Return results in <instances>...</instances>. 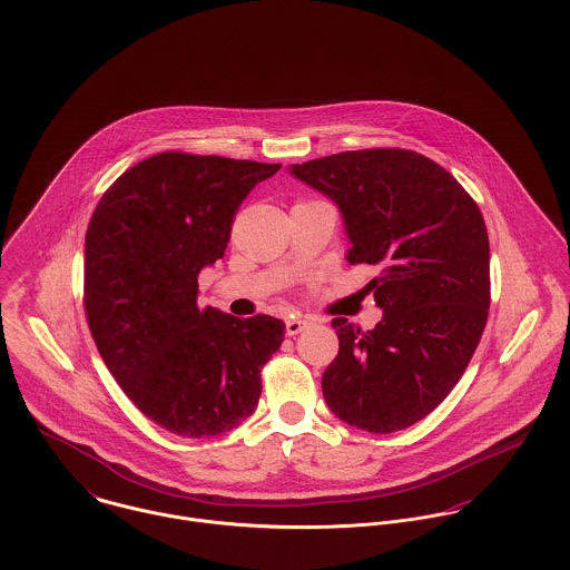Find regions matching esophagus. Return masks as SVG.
I'll return each mask as SVG.
<instances>
[{"label":"esophagus","mask_w":570,"mask_h":570,"mask_svg":"<svg viewBox=\"0 0 570 570\" xmlns=\"http://www.w3.org/2000/svg\"><path fill=\"white\" fill-rule=\"evenodd\" d=\"M307 326H309V321H305V318H289L285 323V331H287V335H298Z\"/></svg>","instance_id":"34e87169"}]
</instances>
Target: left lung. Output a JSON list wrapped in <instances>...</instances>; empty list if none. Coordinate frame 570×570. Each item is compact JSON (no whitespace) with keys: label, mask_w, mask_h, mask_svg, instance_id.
Returning a JSON list of instances; mask_svg holds the SVG:
<instances>
[{"label":"left lung","mask_w":570,"mask_h":570,"mask_svg":"<svg viewBox=\"0 0 570 570\" xmlns=\"http://www.w3.org/2000/svg\"><path fill=\"white\" fill-rule=\"evenodd\" d=\"M289 173L337 204L346 261L382 269L366 285L382 309L375 328L331 321L340 348L323 375L326 406L366 432L404 430L450 395L481 342L485 219L443 166L406 149L344 151Z\"/></svg>","instance_id":"obj_1"}]
</instances>
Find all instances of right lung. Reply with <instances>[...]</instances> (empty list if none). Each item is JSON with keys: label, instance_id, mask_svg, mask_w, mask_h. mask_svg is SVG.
<instances>
[{"label": "right lung", "instance_id": "add662e5", "mask_svg": "<svg viewBox=\"0 0 570 570\" xmlns=\"http://www.w3.org/2000/svg\"><path fill=\"white\" fill-rule=\"evenodd\" d=\"M281 164L166 151L125 170L85 235V314L125 395L188 439L247 419L285 323L199 309L197 276L224 256L247 193Z\"/></svg>", "mask_w": 570, "mask_h": 570}]
</instances>
